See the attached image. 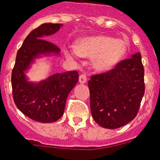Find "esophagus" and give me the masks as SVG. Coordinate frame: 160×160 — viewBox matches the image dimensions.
Returning <instances> with one entry per match:
<instances>
[{
    "mask_svg": "<svg viewBox=\"0 0 160 160\" xmlns=\"http://www.w3.org/2000/svg\"><path fill=\"white\" fill-rule=\"evenodd\" d=\"M79 82L81 84H84L87 82V76L85 74H81L79 76Z\"/></svg>",
    "mask_w": 160,
    "mask_h": 160,
    "instance_id": "1",
    "label": "esophagus"
}]
</instances>
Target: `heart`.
Returning <instances> with one entry per match:
<instances>
[{
    "label": "heart",
    "mask_w": 160,
    "mask_h": 160,
    "mask_svg": "<svg viewBox=\"0 0 160 160\" xmlns=\"http://www.w3.org/2000/svg\"><path fill=\"white\" fill-rule=\"evenodd\" d=\"M128 51V42L124 39L97 35L79 40L75 44L74 50L66 51V55L92 57V68L98 72H107L124 58Z\"/></svg>",
    "instance_id": "b5f03b06"
}]
</instances>
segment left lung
<instances>
[{"label": "left lung", "instance_id": "left-lung-1", "mask_svg": "<svg viewBox=\"0 0 160 160\" xmlns=\"http://www.w3.org/2000/svg\"><path fill=\"white\" fill-rule=\"evenodd\" d=\"M92 118L100 126L115 129L134 119L145 93L142 55L133 54L109 72L88 81Z\"/></svg>", "mask_w": 160, "mask_h": 160}]
</instances>
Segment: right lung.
I'll return each mask as SVG.
<instances>
[{
    "mask_svg": "<svg viewBox=\"0 0 160 160\" xmlns=\"http://www.w3.org/2000/svg\"><path fill=\"white\" fill-rule=\"evenodd\" d=\"M62 26V23H42L32 30L17 52L12 71L14 103L23 114L37 122H53L61 118L67 97L78 82L77 71L57 72L40 82L29 81L26 75L37 59L59 56V47L45 39Z\"/></svg>",
    "mask_w": 160,
    "mask_h": 160,
    "instance_id": "1",
    "label": "right lung"
}]
</instances>
